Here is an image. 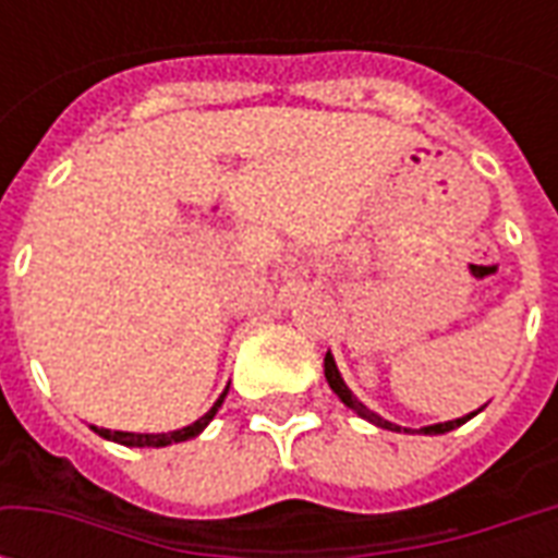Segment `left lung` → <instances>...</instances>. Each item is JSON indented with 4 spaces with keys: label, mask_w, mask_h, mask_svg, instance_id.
Instances as JSON below:
<instances>
[{
    "label": "left lung",
    "mask_w": 558,
    "mask_h": 558,
    "mask_svg": "<svg viewBox=\"0 0 558 558\" xmlns=\"http://www.w3.org/2000/svg\"><path fill=\"white\" fill-rule=\"evenodd\" d=\"M326 379H328V386H331V391H335V395H338V398L343 400V403H347V407H350L352 412H359V415H362L364 421H371V424H376V427H383V430H398V433L403 430V433H410V427H398V424H391V421L379 418L376 412L367 410L362 400L352 395L350 388H347V383H343V376H340L338 364H335V355H331V352H326ZM472 415H475V412H469V415H463V418L445 421V424H430V427H421V433H430V436H436V433L454 430V427H460V424H466V421L472 418Z\"/></svg>",
    "instance_id": "obj_1"
}]
</instances>
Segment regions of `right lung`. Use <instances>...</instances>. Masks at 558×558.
Listing matches in <instances>:
<instances>
[{
  "mask_svg": "<svg viewBox=\"0 0 558 558\" xmlns=\"http://www.w3.org/2000/svg\"><path fill=\"white\" fill-rule=\"evenodd\" d=\"M227 391H230V386H227ZM227 391L220 395L218 403H215V407H211V410H208L203 418H196L194 424H187V427H182V430L125 433V430H104V427H92V430L98 433V436H104V439H113V442H119V445H131V448H163V445L184 442V439H194V436H199V433L206 430V424L215 418V412L220 410V403H223V398H227Z\"/></svg>",
  "mask_w": 558,
  "mask_h": 558,
  "instance_id": "obj_1",
  "label": "right lung"
}]
</instances>
